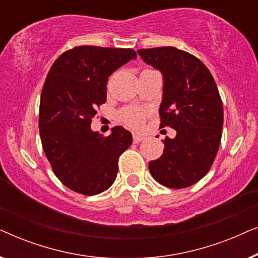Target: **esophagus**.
<instances>
[{"label":"esophagus","instance_id":"1","mask_svg":"<svg viewBox=\"0 0 258 258\" xmlns=\"http://www.w3.org/2000/svg\"><path fill=\"white\" fill-rule=\"evenodd\" d=\"M133 139H134V143H140V142H142V141L144 140V137L143 136H141V135H137V134H134L133 135Z\"/></svg>","mask_w":258,"mask_h":258}]
</instances>
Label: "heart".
Wrapping results in <instances>:
<instances>
[{
    "label": "heart",
    "mask_w": 258,
    "mask_h": 258,
    "mask_svg": "<svg viewBox=\"0 0 258 258\" xmlns=\"http://www.w3.org/2000/svg\"><path fill=\"white\" fill-rule=\"evenodd\" d=\"M119 117L125 124L133 126V128H139L143 122L144 112L136 108H126L121 111Z\"/></svg>",
    "instance_id": "heart-1"
}]
</instances>
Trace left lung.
<instances>
[{
	"mask_svg": "<svg viewBox=\"0 0 258 258\" xmlns=\"http://www.w3.org/2000/svg\"><path fill=\"white\" fill-rule=\"evenodd\" d=\"M147 64L163 76L161 126L176 130L163 141L160 158L149 162L162 185L181 189L195 184L213 165L223 128V105L209 69L189 52L174 47L139 49Z\"/></svg>",
	"mask_w": 258,
	"mask_h": 258,
	"instance_id": "obj_1",
	"label": "left lung"
}]
</instances>
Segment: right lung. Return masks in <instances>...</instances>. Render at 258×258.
<instances>
[{
  "label": "right lung",
  "mask_w": 258,
  "mask_h": 258,
  "mask_svg": "<svg viewBox=\"0 0 258 258\" xmlns=\"http://www.w3.org/2000/svg\"><path fill=\"white\" fill-rule=\"evenodd\" d=\"M130 59L133 49L82 45L59 56L41 95L40 135L56 177L82 195L110 188L118 157L132 146V133L114 126L103 137L90 128L96 108L107 101L108 77Z\"/></svg>",
  "instance_id": "1"
}]
</instances>
